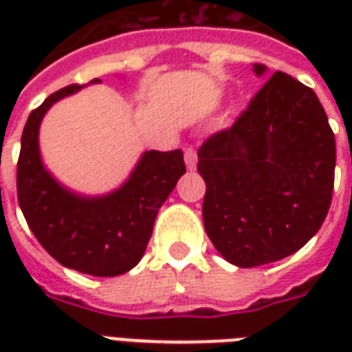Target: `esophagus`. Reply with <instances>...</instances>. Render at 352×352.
Wrapping results in <instances>:
<instances>
[{"label": "esophagus", "mask_w": 352, "mask_h": 352, "mask_svg": "<svg viewBox=\"0 0 352 352\" xmlns=\"http://www.w3.org/2000/svg\"><path fill=\"white\" fill-rule=\"evenodd\" d=\"M184 162H186L188 170H195V166H197V151L192 146H188L184 149Z\"/></svg>", "instance_id": "1"}]
</instances>
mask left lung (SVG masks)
<instances>
[{
	"label": "left lung",
	"instance_id": "obj_1",
	"mask_svg": "<svg viewBox=\"0 0 352 352\" xmlns=\"http://www.w3.org/2000/svg\"><path fill=\"white\" fill-rule=\"evenodd\" d=\"M265 65L254 63L261 76ZM204 230L241 268L294 254L333 201L336 142L316 93L276 71L232 127L199 148Z\"/></svg>",
	"mask_w": 352,
	"mask_h": 352
}]
</instances>
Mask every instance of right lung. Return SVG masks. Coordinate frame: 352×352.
Wrapping results in <instances>:
<instances>
[{
  "instance_id": "right-lung-1",
  "label": "right lung",
  "mask_w": 352,
  "mask_h": 352,
  "mask_svg": "<svg viewBox=\"0 0 352 352\" xmlns=\"http://www.w3.org/2000/svg\"><path fill=\"white\" fill-rule=\"evenodd\" d=\"M82 87L74 84L52 93L29 115L18 159V201L36 239L60 265L111 278L142 259L159 208L186 166L181 149H151L140 157L129 179L107 195L85 197L62 186L41 162L38 131L47 109Z\"/></svg>"
}]
</instances>
